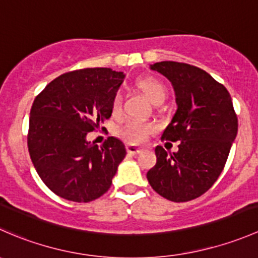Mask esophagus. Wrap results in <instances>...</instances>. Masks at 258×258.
<instances>
[{
  "mask_svg": "<svg viewBox=\"0 0 258 258\" xmlns=\"http://www.w3.org/2000/svg\"><path fill=\"white\" fill-rule=\"evenodd\" d=\"M126 150L130 155H139V153L142 152L141 148H140L139 146H135V145H127Z\"/></svg>",
  "mask_w": 258,
  "mask_h": 258,
  "instance_id": "obj_1",
  "label": "esophagus"
}]
</instances>
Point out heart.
<instances>
[{
  "label": "heart",
  "instance_id": "obj_1",
  "mask_svg": "<svg viewBox=\"0 0 258 258\" xmlns=\"http://www.w3.org/2000/svg\"><path fill=\"white\" fill-rule=\"evenodd\" d=\"M136 87L146 96L148 101L153 105H158L165 101L167 96V87L161 80L156 77H144L136 81ZM122 111L121 96L117 93L113 96L111 102V112L113 116H118ZM153 132V126L151 123L131 119L119 130V135L130 144H141Z\"/></svg>",
  "mask_w": 258,
  "mask_h": 258
}]
</instances>
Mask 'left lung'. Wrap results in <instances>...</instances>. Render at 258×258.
Listing matches in <instances>:
<instances>
[{
    "instance_id": "8db88e82",
    "label": "left lung",
    "mask_w": 258,
    "mask_h": 258,
    "mask_svg": "<svg viewBox=\"0 0 258 258\" xmlns=\"http://www.w3.org/2000/svg\"><path fill=\"white\" fill-rule=\"evenodd\" d=\"M151 69L175 88L177 111L162 140L179 145L173 153L156 147L157 162L147 179L170 201H191L209 191L225 168L237 135V114L230 92L204 70L173 61L157 62Z\"/></svg>"
}]
</instances>
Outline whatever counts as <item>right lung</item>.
Instances as JSON below:
<instances>
[{
  "mask_svg": "<svg viewBox=\"0 0 258 258\" xmlns=\"http://www.w3.org/2000/svg\"><path fill=\"white\" fill-rule=\"evenodd\" d=\"M123 77V72L103 67L76 70L51 81L36 96L28 152L38 176L57 196L91 202L112 184L126 156L123 142L108 137L98 147L86 136L111 117V102Z\"/></svg>",
  "mask_w": 258,
  "mask_h": 258,
  "instance_id": "right-lung-1",
  "label": "right lung"
}]
</instances>
